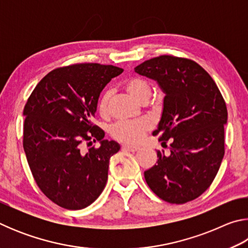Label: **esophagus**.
Returning <instances> with one entry per match:
<instances>
[{
	"mask_svg": "<svg viewBox=\"0 0 248 248\" xmlns=\"http://www.w3.org/2000/svg\"><path fill=\"white\" fill-rule=\"evenodd\" d=\"M123 149L124 151H130V152H137L138 150H139V146H136V145H130V144H124L123 145Z\"/></svg>",
	"mask_w": 248,
	"mask_h": 248,
	"instance_id": "esophagus-1",
	"label": "esophagus"
}]
</instances>
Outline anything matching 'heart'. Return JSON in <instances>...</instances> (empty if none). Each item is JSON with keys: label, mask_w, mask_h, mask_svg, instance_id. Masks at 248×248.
<instances>
[{"label": "heart", "mask_w": 248, "mask_h": 248, "mask_svg": "<svg viewBox=\"0 0 248 248\" xmlns=\"http://www.w3.org/2000/svg\"><path fill=\"white\" fill-rule=\"evenodd\" d=\"M124 89L134 98L140 102H146L151 95L150 84L140 77H131L125 79ZM110 99V93L106 92L102 95L98 102V111L102 116L108 114V103ZM152 128L149 119L141 118L136 120L119 121L111 127V136L114 139L125 143H138L142 140L144 134Z\"/></svg>", "instance_id": "b5f03b06"}]
</instances>
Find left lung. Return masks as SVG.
<instances>
[{"mask_svg": "<svg viewBox=\"0 0 248 248\" xmlns=\"http://www.w3.org/2000/svg\"><path fill=\"white\" fill-rule=\"evenodd\" d=\"M134 71L156 81L164 92L153 134L162 144L170 143V154L157 151L156 164L144 171L146 184L170 203L198 198L212 184L224 156L228 109L216 82L195 61L167 54L146 60Z\"/></svg>", "mask_w": 248, "mask_h": 248, "instance_id": "obj_1", "label": "left lung"}]
</instances>
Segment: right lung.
I'll list each match as a JSON object with an SVG mask.
<instances>
[{"label":"right lung","mask_w":248,"mask_h":248,"mask_svg":"<svg viewBox=\"0 0 248 248\" xmlns=\"http://www.w3.org/2000/svg\"><path fill=\"white\" fill-rule=\"evenodd\" d=\"M123 69L78 63L49 72L37 84L24 108L23 146L40 190L60 207L79 210L102 194L109 159L120 150L92 123L100 92ZM99 140L86 154L84 141Z\"/></svg>","instance_id":"1"}]
</instances>
